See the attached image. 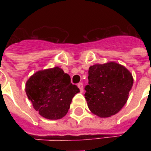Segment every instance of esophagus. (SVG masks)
Wrapping results in <instances>:
<instances>
[{
  "label": "esophagus",
  "instance_id": "1",
  "mask_svg": "<svg viewBox=\"0 0 151 151\" xmlns=\"http://www.w3.org/2000/svg\"><path fill=\"white\" fill-rule=\"evenodd\" d=\"M78 88H79V89H80L81 92H83V83H79L78 85Z\"/></svg>",
  "mask_w": 151,
  "mask_h": 151
}]
</instances>
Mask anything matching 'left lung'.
Here are the masks:
<instances>
[{"label": "left lung", "mask_w": 151, "mask_h": 151, "mask_svg": "<svg viewBox=\"0 0 151 151\" xmlns=\"http://www.w3.org/2000/svg\"><path fill=\"white\" fill-rule=\"evenodd\" d=\"M88 79V85L85 87L88 106L100 117L119 112L128 100L133 85L131 73L113 62L90 66Z\"/></svg>", "instance_id": "obj_1"}]
</instances>
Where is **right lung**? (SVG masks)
<instances>
[{
	"mask_svg": "<svg viewBox=\"0 0 151 151\" xmlns=\"http://www.w3.org/2000/svg\"><path fill=\"white\" fill-rule=\"evenodd\" d=\"M28 99L39 114L50 120L60 119L68 112L73 97L80 92L70 77L59 67L38 71L26 84Z\"/></svg>",
	"mask_w": 151,
	"mask_h": 151,
	"instance_id": "right-lung-1",
	"label": "right lung"
}]
</instances>
